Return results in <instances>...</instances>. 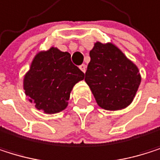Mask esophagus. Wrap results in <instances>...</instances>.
Listing matches in <instances>:
<instances>
[{
  "instance_id": "34e87169",
  "label": "esophagus",
  "mask_w": 160,
  "mask_h": 160,
  "mask_svg": "<svg viewBox=\"0 0 160 160\" xmlns=\"http://www.w3.org/2000/svg\"><path fill=\"white\" fill-rule=\"evenodd\" d=\"M79 69H81L83 73H85L86 71V65L85 64H82V65H79Z\"/></svg>"
}]
</instances>
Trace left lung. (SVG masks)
<instances>
[{"mask_svg": "<svg viewBox=\"0 0 160 160\" xmlns=\"http://www.w3.org/2000/svg\"><path fill=\"white\" fill-rule=\"evenodd\" d=\"M85 72L97 103L105 110H119L133 101L141 78L138 68L112 43L96 42Z\"/></svg>", "mask_w": 160, "mask_h": 160, "instance_id": "obj_1", "label": "left lung"}]
</instances>
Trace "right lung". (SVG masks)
<instances>
[{"instance_id":"add662e5","label":"right lung","mask_w":160,"mask_h":160,"mask_svg":"<svg viewBox=\"0 0 160 160\" xmlns=\"http://www.w3.org/2000/svg\"><path fill=\"white\" fill-rule=\"evenodd\" d=\"M84 73L71 62V55L51 47L34 58L23 79V89L30 102L46 114L64 110L73 86L82 81Z\"/></svg>"}]
</instances>
